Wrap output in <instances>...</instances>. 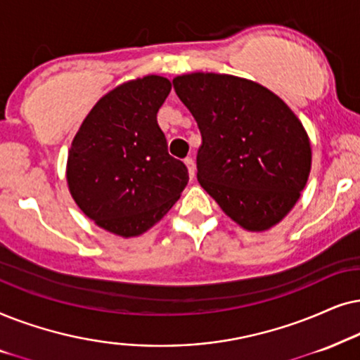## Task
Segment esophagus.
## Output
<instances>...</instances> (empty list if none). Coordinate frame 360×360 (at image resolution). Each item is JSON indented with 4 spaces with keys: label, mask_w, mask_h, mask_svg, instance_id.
<instances>
[{
    "label": "esophagus",
    "mask_w": 360,
    "mask_h": 360,
    "mask_svg": "<svg viewBox=\"0 0 360 360\" xmlns=\"http://www.w3.org/2000/svg\"><path fill=\"white\" fill-rule=\"evenodd\" d=\"M184 165L188 166L189 177H191V179H194V176H195V165H194V160H193V158H186V160H184Z\"/></svg>",
    "instance_id": "obj_1"
}]
</instances>
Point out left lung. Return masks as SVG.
I'll return each mask as SVG.
<instances>
[{"mask_svg":"<svg viewBox=\"0 0 360 360\" xmlns=\"http://www.w3.org/2000/svg\"><path fill=\"white\" fill-rule=\"evenodd\" d=\"M198 122V181L230 219L252 232L280 222L311 169L303 124L283 100L252 80L195 74L172 80Z\"/></svg>","mask_w":360,"mask_h":360,"instance_id":"left-lung-1","label":"left lung"}]
</instances>
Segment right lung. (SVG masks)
I'll return each instance as SVG.
<instances>
[{
  "instance_id": "add662e5",
  "label": "right lung",
  "mask_w": 360,
  "mask_h": 360,
  "mask_svg": "<svg viewBox=\"0 0 360 360\" xmlns=\"http://www.w3.org/2000/svg\"><path fill=\"white\" fill-rule=\"evenodd\" d=\"M171 92L148 75L113 89L90 110L72 141L67 183L80 210L122 237H135L169 210L189 181L167 153L156 115Z\"/></svg>"
}]
</instances>
